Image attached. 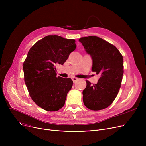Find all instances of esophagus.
I'll use <instances>...</instances> for the list:
<instances>
[{"mask_svg": "<svg viewBox=\"0 0 146 146\" xmlns=\"http://www.w3.org/2000/svg\"><path fill=\"white\" fill-rule=\"evenodd\" d=\"M72 79L73 80V82L74 83L76 80H78V78H75V77H72Z\"/></svg>", "mask_w": 146, "mask_h": 146, "instance_id": "obj_1", "label": "esophagus"}]
</instances>
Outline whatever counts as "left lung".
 <instances>
[{"instance_id": "8db88e82", "label": "left lung", "mask_w": 146, "mask_h": 146, "mask_svg": "<svg viewBox=\"0 0 146 146\" xmlns=\"http://www.w3.org/2000/svg\"><path fill=\"white\" fill-rule=\"evenodd\" d=\"M79 41L92 59V71L100 74L95 85L86 80L83 101L90 110L109 106L117 97L124 73L123 57L112 44L96 36L82 37Z\"/></svg>"}]
</instances>
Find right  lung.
Returning <instances> with one entry per match:
<instances>
[{
	"instance_id": "right-lung-1",
	"label": "right lung",
	"mask_w": 146,
	"mask_h": 146,
	"mask_svg": "<svg viewBox=\"0 0 146 146\" xmlns=\"http://www.w3.org/2000/svg\"><path fill=\"white\" fill-rule=\"evenodd\" d=\"M76 48L74 40L48 35L28 51L23 66L25 83L33 101L43 110L57 111L64 105L73 83L70 78L57 77L56 66L63 65Z\"/></svg>"
}]
</instances>
